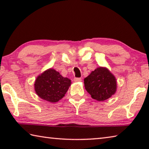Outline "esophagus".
<instances>
[{
  "mask_svg": "<svg viewBox=\"0 0 149 149\" xmlns=\"http://www.w3.org/2000/svg\"><path fill=\"white\" fill-rule=\"evenodd\" d=\"M81 78H80V77H75L74 78V81H75V82H80V81H81Z\"/></svg>",
  "mask_w": 149,
  "mask_h": 149,
  "instance_id": "34e87169",
  "label": "esophagus"
}]
</instances>
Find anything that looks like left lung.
Returning <instances> with one entry per match:
<instances>
[{
	"label": "left lung",
	"instance_id": "1",
	"mask_svg": "<svg viewBox=\"0 0 149 149\" xmlns=\"http://www.w3.org/2000/svg\"><path fill=\"white\" fill-rule=\"evenodd\" d=\"M85 88L93 99L104 101L116 91V79L106 68L95 69L84 79Z\"/></svg>",
	"mask_w": 149,
	"mask_h": 149
}]
</instances>
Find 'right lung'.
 <instances>
[{
    "instance_id": "1",
    "label": "right lung",
    "mask_w": 149,
    "mask_h": 149,
    "mask_svg": "<svg viewBox=\"0 0 149 149\" xmlns=\"http://www.w3.org/2000/svg\"><path fill=\"white\" fill-rule=\"evenodd\" d=\"M70 85L71 80L50 68L37 77L34 87L37 95L42 99L56 102L64 97Z\"/></svg>"
}]
</instances>
